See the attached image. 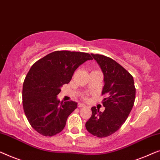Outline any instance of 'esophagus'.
<instances>
[{"instance_id": "34e87169", "label": "esophagus", "mask_w": 160, "mask_h": 160, "mask_svg": "<svg viewBox=\"0 0 160 160\" xmlns=\"http://www.w3.org/2000/svg\"><path fill=\"white\" fill-rule=\"evenodd\" d=\"M78 107H79V108H82V107H85V104H83V103H78Z\"/></svg>"}]
</instances>
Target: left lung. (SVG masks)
<instances>
[{
    "mask_svg": "<svg viewBox=\"0 0 160 160\" xmlns=\"http://www.w3.org/2000/svg\"><path fill=\"white\" fill-rule=\"evenodd\" d=\"M91 55L104 76L102 93L107 96L102 102L103 112L96 107L91 108L92 115L85 128L93 136L103 138L115 132L125 122L133 107L136 88L132 76L118 62L103 55Z\"/></svg>",
    "mask_w": 160,
    "mask_h": 160,
    "instance_id": "1",
    "label": "left lung"
}]
</instances>
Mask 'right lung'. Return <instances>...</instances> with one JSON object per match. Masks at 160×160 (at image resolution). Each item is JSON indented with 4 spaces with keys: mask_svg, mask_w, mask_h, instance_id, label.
Wrapping results in <instances>:
<instances>
[{
    "mask_svg": "<svg viewBox=\"0 0 160 160\" xmlns=\"http://www.w3.org/2000/svg\"><path fill=\"white\" fill-rule=\"evenodd\" d=\"M88 53L57 51L37 61L23 83L22 103L30 125L44 136L60 132L78 103L58 100L63 85L68 84L74 72L88 60Z\"/></svg>",
    "mask_w": 160,
    "mask_h": 160,
    "instance_id": "add662e5",
    "label": "right lung"
}]
</instances>
